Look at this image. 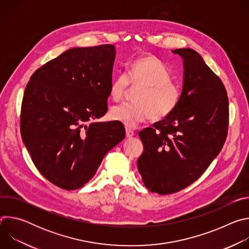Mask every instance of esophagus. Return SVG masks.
I'll list each match as a JSON object with an SVG mask.
<instances>
[{
    "label": "esophagus",
    "instance_id": "esophagus-1",
    "mask_svg": "<svg viewBox=\"0 0 249 249\" xmlns=\"http://www.w3.org/2000/svg\"><path fill=\"white\" fill-rule=\"evenodd\" d=\"M125 131H126V137L127 138H131V137H133L135 135V132L131 128H129V127H126Z\"/></svg>",
    "mask_w": 249,
    "mask_h": 249
}]
</instances>
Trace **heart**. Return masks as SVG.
<instances>
[{"mask_svg": "<svg viewBox=\"0 0 249 249\" xmlns=\"http://www.w3.org/2000/svg\"><path fill=\"white\" fill-rule=\"evenodd\" d=\"M133 88L141 87L135 93L136 101L117 104L110 110V118L127 127H136L150 118L155 121L168 117L178 106L182 91L171 80L166 64L153 55L132 61L127 72L117 75L111 82L109 93L120 100Z\"/></svg>", "mask_w": 249, "mask_h": 249, "instance_id": "b5f03b06", "label": "heart"}]
</instances>
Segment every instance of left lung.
Listing matches in <instances>:
<instances>
[{
    "label": "left lung",
    "instance_id": "left-lung-1",
    "mask_svg": "<svg viewBox=\"0 0 249 249\" xmlns=\"http://www.w3.org/2000/svg\"><path fill=\"white\" fill-rule=\"evenodd\" d=\"M183 58L180 102L166 118L139 132L144 151L138 170L145 186L160 195L178 192L205 172L220 154L229 128V98L221 79L193 49Z\"/></svg>",
    "mask_w": 249,
    "mask_h": 249
}]
</instances>
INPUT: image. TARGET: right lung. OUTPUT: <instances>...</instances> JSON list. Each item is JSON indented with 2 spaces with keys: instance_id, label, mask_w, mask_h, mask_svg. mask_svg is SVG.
I'll use <instances>...</instances> for the list:
<instances>
[{
  "instance_id": "1",
  "label": "right lung",
  "mask_w": 249,
  "mask_h": 249,
  "mask_svg": "<svg viewBox=\"0 0 249 249\" xmlns=\"http://www.w3.org/2000/svg\"><path fill=\"white\" fill-rule=\"evenodd\" d=\"M115 47L72 48L37 69L26 85L20 134L31 160L54 185L75 190L125 138L123 124L92 122L107 111Z\"/></svg>"
}]
</instances>
